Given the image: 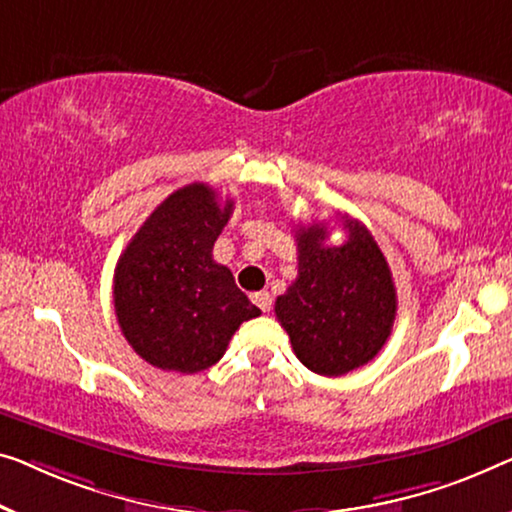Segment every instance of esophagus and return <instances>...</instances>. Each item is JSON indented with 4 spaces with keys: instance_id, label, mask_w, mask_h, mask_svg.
<instances>
[{
    "instance_id": "1",
    "label": "esophagus",
    "mask_w": 512,
    "mask_h": 512,
    "mask_svg": "<svg viewBox=\"0 0 512 512\" xmlns=\"http://www.w3.org/2000/svg\"><path fill=\"white\" fill-rule=\"evenodd\" d=\"M253 303H255L257 308L262 310V312H269L273 299H271L269 292H255V294H253Z\"/></svg>"
}]
</instances>
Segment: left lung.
Listing matches in <instances>:
<instances>
[{
	"label": "left lung",
	"instance_id": "obj_1",
	"mask_svg": "<svg viewBox=\"0 0 512 512\" xmlns=\"http://www.w3.org/2000/svg\"><path fill=\"white\" fill-rule=\"evenodd\" d=\"M342 246L326 243V225L296 232L299 276L276 299V317L305 368L340 377L379 354L391 335L398 294L368 227L342 216Z\"/></svg>",
	"mask_w": 512,
	"mask_h": 512
}]
</instances>
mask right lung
<instances>
[{"mask_svg": "<svg viewBox=\"0 0 512 512\" xmlns=\"http://www.w3.org/2000/svg\"><path fill=\"white\" fill-rule=\"evenodd\" d=\"M207 183H188L160 202L114 269V312L135 354L160 370H207L259 308L213 262V243L232 216Z\"/></svg>", "mask_w": 512, "mask_h": 512, "instance_id": "obj_1", "label": "right lung"}]
</instances>
